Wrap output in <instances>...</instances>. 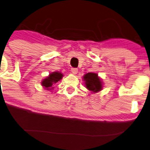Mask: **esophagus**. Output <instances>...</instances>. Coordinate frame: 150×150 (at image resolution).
Returning <instances> with one entry per match:
<instances>
[{"label":"esophagus","instance_id":"1","mask_svg":"<svg viewBox=\"0 0 150 150\" xmlns=\"http://www.w3.org/2000/svg\"><path fill=\"white\" fill-rule=\"evenodd\" d=\"M71 72H72V73L74 74V75H76V74L78 73V69H75V68H72Z\"/></svg>","mask_w":150,"mask_h":150}]
</instances>
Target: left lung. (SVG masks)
Segmentation results:
<instances>
[{
    "label": "left lung",
    "instance_id": "obj_1",
    "mask_svg": "<svg viewBox=\"0 0 150 150\" xmlns=\"http://www.w3.org/2000/svg\"><path fill=\"white\" fill-rule=\"evenodd\" d=\"M82 80L84 86L91 93H98L102 90L103 82L102 79L96 73H88L84 75Z\"/></svg>",
    "mask_w": 150,
    "mask_h": 150
}]
</instances>
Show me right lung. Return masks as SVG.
Listing matches in <instances>:
<instances>
[{
  "label": "right lung",
  "mask_w": 150,
  "mask_h": 150,
  "mask_svg": "<svg viewBox=\"0 0 150 150\" xmlns=\"http://www.w3.org/2000/svg\"><path fill=\"white\" fill-rule=\"evenodd\" d=\"M64 77V75L61 72H52L49 74L48 76H47L41 81V84L45 90L52 91L54 88L53 85L55 84L57 82L60 81Z\"/></svg>",
  "instance_id": "obj_1"
}]
</instances>
